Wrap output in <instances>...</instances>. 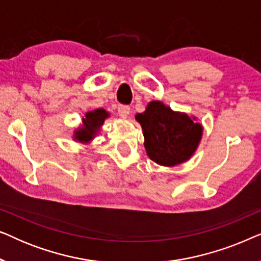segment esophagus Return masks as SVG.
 I'll use <instances>...</instances> for the list:
<instances>
[{
    "instance_id": "obj_1",
    "label": "esophagus",
    "mask_w": 261,
    "mask_h": 261,
    "mask_svg": "<svg viewBox=\"0 0 261 261\" xmlns=\"http://www.w3.org/2000/svg\"><path fill=\"white\" fill-rule=\"evenodd\" d=\"M117 113H119V115L122 117V119H126V117L129 115L130 108L128 106H119L117 107Z\"/></svg>"
}]
</instances>
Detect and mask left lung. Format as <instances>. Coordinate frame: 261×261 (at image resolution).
Here are the masks:
<instances>
[{"label":"left lung","instance_id":"1","mask_svg":"<svg viewBox=\"0 0 261 261\" xmlns=\"http://www.w3.org/2000/svg\"><path fill=\"white\" fill-rule=\"evenodd\" d=\"M135 119L142 127L149 159L163 166H176L194 154L201 141L203 127L195 117L173 112L160 101L149 102Z\"/></svg>","mask_w":261,"mask_h":261}]
</instances>
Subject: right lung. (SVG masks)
Returning a JSON list of instances; mask_svg holds the SVG:
<instances>
[{
    "mask_svg": "<svg viewBox=\"0 0 261 261\" xmlns=\"http://www.w3.org/2000/svg\"><path fill=\"white\" fill-rule=\"evenodd\" d=\"M107 117H109V113L105 109H95L88 112L83 119V126L74 130V140L82 144H89L97 135L99 128L105 123Z\"/></svg>",
    "mask_w": 261,
    "mask_h": 261,
    "instance_id": "add662e5",
    "label": "right lung"
}]
</instances>
